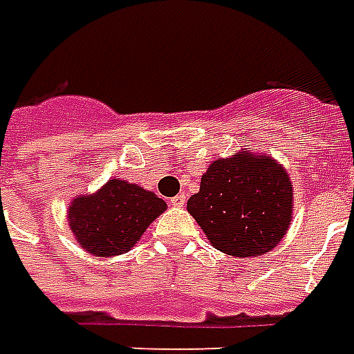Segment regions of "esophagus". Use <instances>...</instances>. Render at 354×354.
Wrapping results in <instances>:
<instances>
[{"label":"esophagus","mask_w":354,"mask_h":354,"mask_svg":"<svg viewBox=\"0 0 354 354\" xmlns=\"http://www.w3.org/2000/svg\"><path fill=\"white\" fill-rule=\"evenodd\" d=\"M187 201V194H177L175 198L169 199V205L171 207H183Z\"/></svg>","instance_id":"obj_1"}]
</instances>
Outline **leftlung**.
<instances>
[{"instance_id":"8db88e82","label":"left lung","mask_w":354,"mask_h":354,"mask_svg":"<svg viewBox=\"0 0 354 354\" xmlns=\"http://www.w3.org/2000/svg\"><path fill=\"white\" fill-rule=\"evenodd\" d=\"M211 244L227 256H263L288 233L293 185L270 156L235 153L218 158L187 203Z\"/></svg>"}]
</instances>
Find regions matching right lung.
I'll list each match as a JSON object with an SVG mask.
<instances>
[{
	"mask_svg": "<svg viewBox=\"0 0 354 354\" xmlns=\"http://www.w3.org/2000/svg\"><path fill=\"white\" fill-rule=\"evenodd\" d=\"M166 211V201L127 180L110 179L98 192L78 196L68 207L76 243L98 257L134 248L145 230Z\"/></svg>",
	"mask_w": 354,
	"mask_h": 354,
	"instance_id": "right-lung-1",
	"label": "right lung"
}]
</instances>
